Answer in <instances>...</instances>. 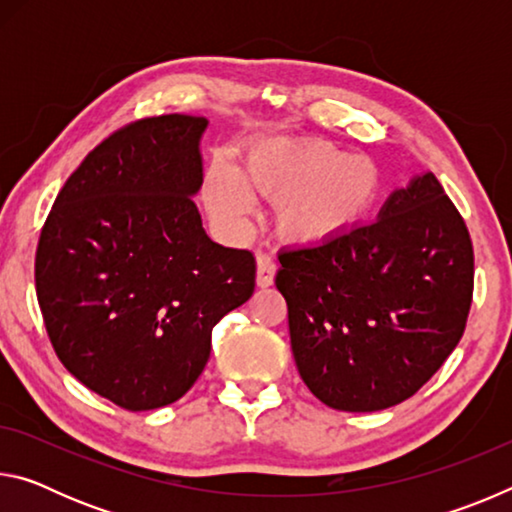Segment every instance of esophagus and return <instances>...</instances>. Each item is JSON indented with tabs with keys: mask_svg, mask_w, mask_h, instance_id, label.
Returning <instances> with one entry per match:
<instances>
[{
	"mask_svg": "<svg viewBox=\"0 0 512 512\" xmlns=\"http://www.w3.org/2000/svg\"><path fill=\"white\" fill-rule=\"evenodd\" d=\"M275 273H277V264L271 255L266 253H259L257 255V287H271L273 280H275Z\"/></svg>",
	"mask_w": 512,
	"mask_h": 512,
	"instance_id": "1",
	"label": "esophagus"
}]
</instances>
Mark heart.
I'll return each mask as SVG.
<instances>
[{"label":"heart","mask_w":512,"mask_h":512,"mask_svg":"<svg viewBox=\"0 0 512 512\" xmlns=\"http://www.w3.org/2000/svg\"><path fill=\"white\" fill-rule=\"evenodd\" d=\"M246 173L259 192L280 198L282 235L305 244L348 232L366 219L379 198L375 164L323 146H266L250 155ZM205 198L210 210L230 223L244 219L253 205L239 171L225 162H216L207 173Z\"/></svg>","instance_id":"obj_1"}]
</instances>
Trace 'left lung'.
<instances>
[{
  "label": "left lung",
  "instance_id": "1",
  "mask_svg": "<svg viewBox=\"0 0 512 512\" xmlns=\"http://www.w3.org/2000/svg\"><path fill=\"white\" fill-rule=\"evenodd\" d=\"M277 259L298 372L336 411L409 400L465 332L472 239L433 173L395 189L375 223Z\"/></svg>",
  "mask_w": 512,
  "mask_h": 512
}]
</instances>
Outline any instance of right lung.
Wrapping results in <instances>:
<instances>
[{
  "label": "right lung",
  "mask_w": 512,
  "mask_h": 512,
  "mask_svg": "<svg viewBox=\"0 0 512 512\" xmlns=\"http://www.w3.org/2000/svg\"><path fill=\"white\" fill-rule=\"evenodd\" d=\"M205 117L137 119L88 153L40 230L36 293L58 359L126 411L183 397L212 327L253 296L255 257L205 235Z\"/></svg>",
  "instance_id": "obj_1"
}]
</instances>
